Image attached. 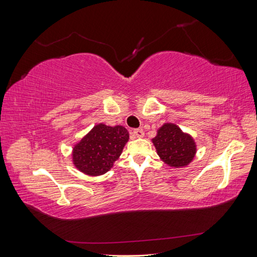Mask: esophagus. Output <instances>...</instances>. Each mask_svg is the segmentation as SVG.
<instances>
[{
    "label": "esophagus",
    "mask_w": 257,
    "mask_h": 257,
    "mask_svg": "<svg viewBox=\"0 0 257 257\" xmlns=\"http://www.w3.org/2000/svg\"><path fill=\"white\" fill-rule=\"evenodd\" d=\"M133 134H134V136H136V137H144V135H145L143 128H135V130L133 131Z\"/></svg>",
    "instance_id": "obj_1"
}]
</instances>
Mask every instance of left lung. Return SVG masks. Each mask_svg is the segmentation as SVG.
Returning a JSON list of instances; mask_svg holds the SVG:
<instances>
[{
	"instance_id": "left-lung-1",
	"label": "left lung",
	"mask_w": 257,
	"mask_h": 257,
	"mask_svg": "<svg viewBox=\"0 0 257 257\" xmlns=\"http://www.w3.org/2000/svg\"><path fill=\"white\" fill-rule=\"evenodd\" d=\"M152 142L160 158L174 167L188 165L196 153L192 137L182 133L175 124H164Z\"/></svg>"
}]
</instances>
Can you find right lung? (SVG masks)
<instances>
[{
	"instance_id": "add662e5",
	"label": "right lung",
	"mask_w": 257,
	"mask_h": 257,
	"mask_svg": "<svg viewBox=\"0 0 257 257\" xmlns=\"http://www.w3.org/2000/svg\"><path fill=\"white\" fill-rule=\"evenodd\" d=\"M127 141L128 132L125 127L98 124L75 146L74 164L89 176L103 175L112 167Z\"/></svg>"
}]
</instances>
